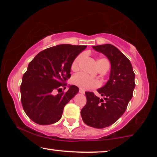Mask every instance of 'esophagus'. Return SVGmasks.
Returning <instances> with one entry per match:
<instances>
[{
	"label": "esophagus",
	"mask_w": 157,
	"mask_h": 157,
	"mask_svg": "<svg viewBox=\"0 0 157 157\" xmlns=\"http://www.w3.org/2000/svg\"><path fill=\"white\" fill-rule=\"evenodd\" d=\"M79 93H81V94H84V93H85V91H83V89H80V90H79Z\"/></svg>",
	"instance_id": "obj_1"
}]
</instances>
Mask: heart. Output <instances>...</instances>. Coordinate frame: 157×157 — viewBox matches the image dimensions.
<instances>
[{
	"label": "heart",
	"instance_id": "heart-1",
	"mask_svg": "<svg viewBox=\"0 0 157 157\" xmlns=\"http://www.w3.org/2000/svg\"><path fill=\"white\" fill-rule=\"evenodd\" d=\"M82 59L83 56H79L74 60L71 65V69L73 71H77L78 69L79 64L82 61ZM96 63H97L98 68H99L104 64H109V65L108 60L106 59H98ZM72 83L83 90H89L94 89V88H97L100 86V82L98 80L92 78L83 74H78L75 75L72 78Z\"/></svg>",
	"mask_w": 157,
	"mask_h": 157
}]
</instances>
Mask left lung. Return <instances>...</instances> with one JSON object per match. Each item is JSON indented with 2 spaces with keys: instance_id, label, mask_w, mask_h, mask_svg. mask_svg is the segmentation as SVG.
Returning <instances> with one entry per match:
<instances>
[{
  "instance_id": "8db88e82",
  "label": "left lung",
  "mask_w": 157,
  "mask_h": 157,
  "mask_svg": "<svg viewBox=\"0 0 157 157\" xmlns=\"http://www.w3.org/2000/svg\"><path fill=\"white\" fill-rule=\"evenodd\" d=\"M92 47L108 58L111 71L106 84L97 90L103 98L85 92L87 101L81 115L86 125L103 128L112 125L125 112L133 96L135 74L129 60L117 47L111 44Z\"/></svg>"
}]
</instances>
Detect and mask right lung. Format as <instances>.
Wrapping results in <instances>:
<instances>
[{"label":"right lung","mask_w":157,"mask_h":157,"mask_svg":"<svg viewBox=\"0 0 157 157\" xmlns=\"http://www.w3.org/2000/svg\"><path fill=\"white\" fill-rule=\"evenodd\" d=\"M86 46L61 44L40 51L30 62L21 85V103L28 117L40 125L59 121L63 108L76 95L79 89L68 86L66 93L62 87L71 77L72 63ZM64 87L63 89H65Z\"/></svg>","instance_id":"right-lung-1"}]
</instances>
